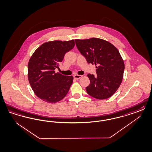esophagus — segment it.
Segmentation results:
<instances>
[{"label":"esophagus","instance_id":"1","mask_svg":"<svg viewBox=\"0 0 152 152\" xmlns=\"http://www.w3.org/2000/svg\"><path fill=\"white\" fill-rule=\"evenodd\" d=\"M74 78L75 79H79L82 77V75H74L73 76Z\"/></svg>","mask_w":152,"mask_h":152}]
</instances>
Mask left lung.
I'll return each instance as SVG.
<instances>
[{
    "mask_svg": "<svg viewBox=\"0 0 152 152\" xmlns=\"http://www.w3.org/2000/svg\"><path fill=\"white\" fill-rule=\"evenodd\" d=\"M80 53L88 63L94 64L97 75L88 74L90 84L87 92L94 98L104 99L116 92L123 81L125 65L118 49L98 38L75 39Z\"/></svg>",
    "mask_w": 152,
    "mask_h": 152,
    "instance_id": "1",
    "label": "left lung"
}]
</instances>
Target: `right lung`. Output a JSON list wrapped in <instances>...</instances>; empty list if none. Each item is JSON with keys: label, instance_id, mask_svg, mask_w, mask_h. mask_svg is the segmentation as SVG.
<instances>
[{"label": "right lung", "instance_id": "1", "mask_svg": "<svg viewBox=\"0 0 152 152\" xmlns=\"http://www.w3.org/2000/svg\"><path fill=\"white\" fill-rule=\"evenodd\" d=\"M74 39L45 42L35 50L28 64V79L35 94L46 102L61 101L68 92L73 76L55 73L64 55L73 49Z\"/></svg>", "mask_w": 152, "mask_h": 152}]
</instances>
